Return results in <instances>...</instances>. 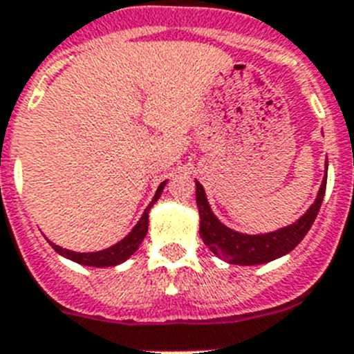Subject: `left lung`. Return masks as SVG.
I'll return each instance as SVG.
<instances>
[{"label": "left lung", "mask_w": 354, "mask_h": 354, "mask_svg": "<svg viewBox=\"0 0 354 354\" xmlns=\"http://www.w3.org/2000/svg\"><path fill=\"white\" fill-rule=\"evenodd\" d=\"M324 192H326V175H324L317 198L312 207L299 218L296 223L286 228H280L277 232L264 234V236H245V234L234 232L218 221L212 214L211 207L205 198L204 187L196 180V205L200 212V236L212 253L230 264L253 266L264 264L274 261L286 253L292 252L301 243L306 232L310 230L317 216L321 204H323Z\"/></svg>", "instance_id": "1"}]
</instances>
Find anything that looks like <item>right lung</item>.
I'll return each instance as SVG.
<instances>
[{
  "mask_svg": "<svg viewBox=\"0 0 354 354\" xmlns=\"http://www.w3.org/2000/svg\"><path fill=\"white\" fill-rule=\"evenodd\" d=\"M162 186H165V183L158 187L156 196L152 198L149 207L145 209V212H143V216L140 218L138 223H136V227L131 230L129 236L124 237L120 243H117V245L111 246V248L102 250V252H95V253H76V252H71V250L62 248V246L58 245H53L51 241H49V245L55 248V252H58L60 255H64V257L71 259V261L77 262V264L93 266V268H106V266L120 264V262H124L126 259H129L131 255L138 250V246L142 245L143 237L147 236V228H149V209L152 207L156 200L159 198V195H161L162 192Z\"/></svg>",
  "mask_w": 354,
  "mask_h": 354,
  "instance_id": "obj_1",
  "label": "right lung"
}]
</instances>
